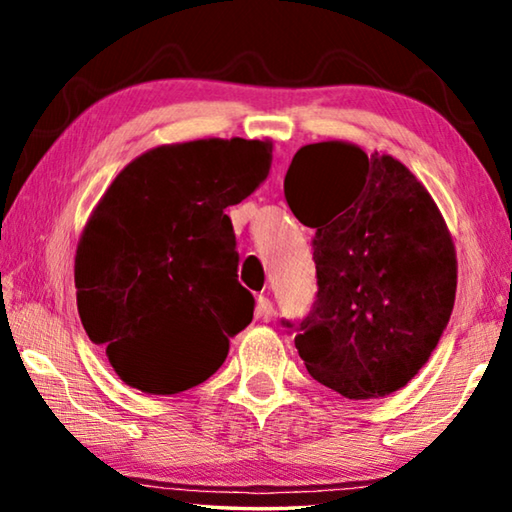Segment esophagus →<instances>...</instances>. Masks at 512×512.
<instances>
[{
  "label": "esophagus",
  "mask_w": 512,
  "mask_h": 512,
  "mask_svg": "<svg viewBox=\"0 0 512 512\" xmlns=\"http://www.w3.org/2000/svg\"><path fill=\"white\" fill-rule=\"evenodd\" d=\"M255 316H257L259 320H264V323H268V320H273V316H275L273 302H271V300H268L266 296H259V298H257Z\"/></svg>",
  "instance_id": "34e87169"
}]
</instances>
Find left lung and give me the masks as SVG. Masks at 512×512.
<instances>
[{
  "mask_svg": "<svg viewBox=\"0 0 512 512\" xmlns=\"http://www.w3.org/2000/svg\"><path fill=\"white\" fill-rule=\"evenodd\" d=\"M284 196L316 230L318 293L296 325L309 375L348 400L400 391L454 309L456 250L438 205L393 155L336 140L293 155Z\"/></svg>",
  "mask_w": 512,
  "mask_h": 512,
  "instance_id": "1",
  "label": "left lung"
}]
</instances>
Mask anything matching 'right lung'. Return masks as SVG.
<instances>
[{
	"mask_svg": "<svg viewBox=\"0 0 512 512\" xmlns=\"http://www.w3.org/2000/svg\"><path fill=\"white\" fill-rule=\"evenodd\" d=\"M273 144L194 140L142 153L101 196L76 248L81 323L124 384L176 395L203 384L253 320L225 207L264 183Z\"/></svg>",
	"mask_w": 512,
	"mask_h": 512,
	"instance_id": "obj_1",
	"label": "right lung"
}]
</instances>
